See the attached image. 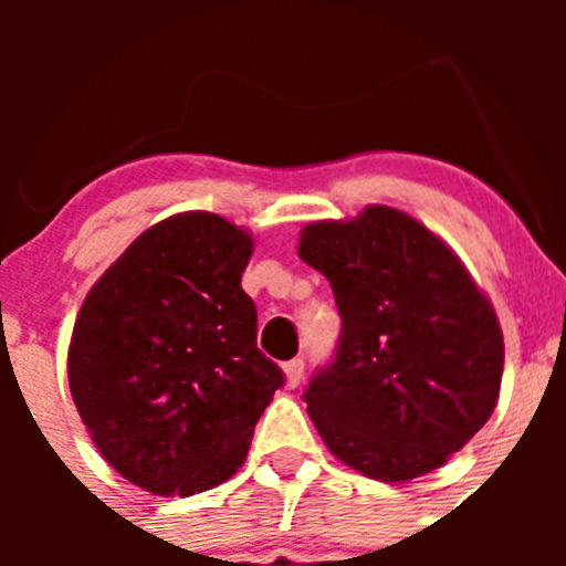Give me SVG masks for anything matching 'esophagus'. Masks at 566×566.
I'll list each match as a JSON object with an SVG mask.
<instances>
[{
  "label": "esophagus",
  "instance_id": "1",
  "mask_svg": "<svg viewBox=\"0 0 566 566\" xmlns=\"http://www.w3.org/2000/svg\"><path fill=\"white\" fill-rule=\"evenodd\" d=\"M304 358H293V361L284 364V378H287V386L290 389H295V386L301 384V378H304Z\"/></svg>",
  "mask_w": 566,
  "mask_h": 566
}]
</instances>
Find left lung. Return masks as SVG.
Here are the masks:
<instances>
[{"instance_id": "obj_1", "label": "left lung", "mask_w": 566, "mask_h": 566, "mask_svg": "<svg viewBox=\"0 0 566 566\" xmlns=\"http://www.w3.org/2000/svg\"><path fill=\"white\" fill-rule=\"evenodd\" d=\"M298 256L328 279L342 334L306 410L325 447L380 482L436 471L499 402L504 336L454 251L402 210L304 227Z\"/></svg>"}]
</instances>
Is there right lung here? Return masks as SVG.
<instances>
[{
    "instance_id": "1",
    "label": "right lung",
    "mask_w": 566,
    "mask_h": 566,
    "mask_svg": "<svg viewBox=\"0 0 566 566\" xmlns=\"http://www.w3.org/2000/svg\"><path fill=\"white\" fill-rule=\"evenodd\" d=\"M251 238L205 210L142 232L84 298L67 380L98 452L156 495H193L243 465L284 386L243 293Z\"/></svg>"
}]
</instances>
